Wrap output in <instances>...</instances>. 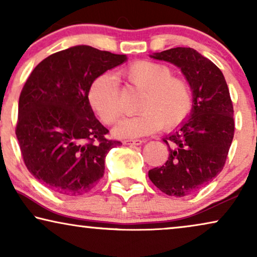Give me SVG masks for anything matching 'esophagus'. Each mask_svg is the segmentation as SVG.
Segmentation results:
<instances>
[{
	"label": "esophagus",
	"instance_id": "34e87169",
	"mask_svg": "<svg viewBox=\"0 0 257 257\" xmlns=\"http://www.w3.org/2000/svg\"><path fill=\"white\" fill-rule=\"evenodd\" d=\"M125 144V145H130V146H138V145H142L144 143V140H140V139H128V140H124L122 142Z\"/></svg>",
	"mask_w": 257,
	"mask_h": 257
}]
</instances>
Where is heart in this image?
<instances>
[{"mask_svg":"<svg viewBox=\"0 0 257 257\" xmlns=\"http://www.w3.org/2000/svg\"><path fill=\"white\" fill-rule=\"evenodd\" d=\"M130 84L143 91L137 115L126 118L113 130L119 138H138L156 132L161 126L171 130L180 125L192 110V91L184 78L172 76L167 65L137 61L122 69ZM89 103L106 124H114L124 114L117 80L110 73L98 76L89 90Z\"/></svg>","mask_w":257,"mask_h":257,"instance_id":"b5f03b06","label":"heart"}]
</instances>
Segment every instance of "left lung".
Here are the masks:
<instances>
[{"label": "left lung", "mask_w": 257, "mask_h": 257, "mask_svg": "<svg viewBox=\"0 0 257 257\" xmlns=\"http://www.w3.org/2000/svg\"><path fill=\"white\" fill-rule=\"evenodd\" d=\"M181 70L193 96L191 113L163 139L166 164L149 171V178L171 196L192 194L222 171L234 137V110L221 70L192 48H173L150 55Z\"/></svg>", "instance_id": "left-lung-1"}]
</instances>
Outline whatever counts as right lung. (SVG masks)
Segmentation results:
<instances>
[{
	"mask_svg": "<svg viewBox=\"0 0 257 257\" xmlns=\"http://www.w3.org/2000/svg\"><path fill=\"white\" fill-rule=\"evenodd\" d=\"M126 61L76 45L43 59L24 84L16 137L28 170L54 192L86 194L103 178L106 154L121 143L105 138L87 96L98 76Z\"/></svg>",
	"mask_w": 257,
	"mask_h": 257,
	"instance_id": "add662e5",
	"label": "right lung"
}]
</instances>
